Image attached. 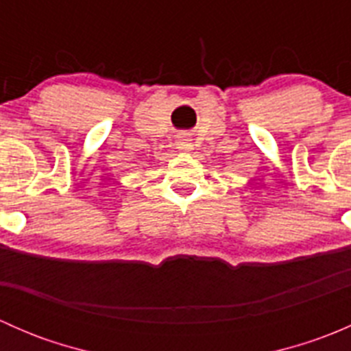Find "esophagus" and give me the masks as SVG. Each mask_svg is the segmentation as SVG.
I'll use <instances>...</instances> for the list:
<instances>
[{
  "instance_id": "1",
  "label": "esophagus",
  "mask_w": 351,
  "mask_h": 351,
  "mask_svg": "<svg viewBox=\"0 0 351 351\" xmlns=\"http://www.w3.org/2000/svg\"><path fill=\"white\" fill-rule=\"evenodd\" d=\"M176 147H178V151H182V153H190V151L193 149V143L192 139H190V136L182 134V136L176 137Z\"/></svg>"
}]
</instances>
